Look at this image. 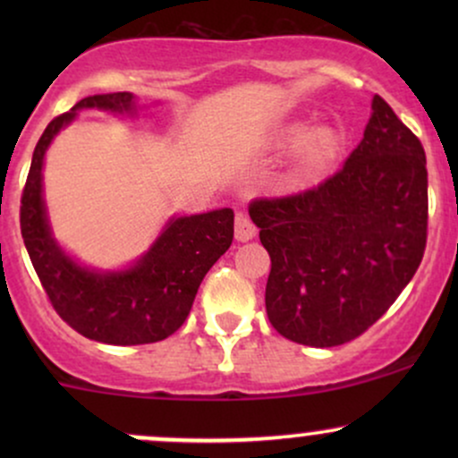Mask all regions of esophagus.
<instances>
[{"label": "esophagus", "instance_id": "esophagus-1", "mask_svg": "<svg viewBox=\"0 0 458 458\" xmlns=\"http://www.w3.org/2000/svg\"><path fill=\"white\" fill-rule=\"evenodd\" d=\"M254 234H256V225L251 224V219L247 217L245 213H236V219H234V236H236V241L245 243V241L254 239Z\"/></svg>", "mask_w": 458, "mask_h": 458}]
</instances>
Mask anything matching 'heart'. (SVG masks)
Segmentation results:
<instances>
[{
	"label": "heart",
	"instance_id": "b5f03b06",
	"mask_svg": "<svg viewBox=\"0 0 458 458\" xmlns=\"http://www.w3.org/2000/svg\"><path fill=\"white\" fill-rule=\"evenodd\" d=\"M284 144L297 146V165L306 178H318L334 167L343 150V135L334 124H314L303 131L301 124L286 129Z\"/></svg>",
	"mask_w": 458,
	"mask_h": 458
}]
</instances>
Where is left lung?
I'll use <instances>...</instances> for the list:
<instances>
[{
  "instance_id": "obj_1",
  "label": "left lung",
  "mask_w": 458,
  "mask_h": 458,
  "mask_svg": "<svg viewBox=\"0 0 458 458\" xmlns=\"http://www.w3.org/2000/svg\"><path fill=\"white\" fill-rule=\"evenodd\" d=\"M427 176L420 140L375 94L343 170L308 191L250 204L271 256L265 306L277 334L325 349L387 312L427 247Z\"/></svg>"
}]
</instances>
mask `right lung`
Here are the masks:
<instances>
[{
    "instance_id": "add662e5",
    "label": "right lung",
    "mask_w": 458,
    "mask_h": 458,
    "mask_svg": "<svg viewBox=\"0 0 458 458\" xmlns=\"http://www.w3.org/2000/svg\"><path fill=\"white\" fill-rule=\"evenodd\" d=\"M81 109L138 112L131 92L94 94L47 124L31 157L21 196V234L55 312L86 338L105 344H148L165 340L185 323L208 269L234 236L233 208L172 217L150 250L127 269L98 271L79 265L51 233L43 198L45 152Z\"/></svg>"
}]
</instances>
